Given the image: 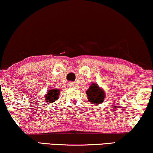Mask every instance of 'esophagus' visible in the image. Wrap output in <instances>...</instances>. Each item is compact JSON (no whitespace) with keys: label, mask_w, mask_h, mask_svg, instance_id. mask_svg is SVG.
Listing matches in <instances>:
<instances>
[{"label":"esophagus","mask_w":153,"mask_h":153,"mask_svg":"<svg viewBox=\"0 0 153 153\" xmlns=\"http://www.w3.org/2000/svg\"><path fill=\"white\" fill-rule=\"evenodd\" d=\"M68 86H69V87H70V88H73L74 86V84L73 82H69V84H68Z\"/></svg>","instance_id":"obj_1"}]
</instances>
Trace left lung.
I'll return each mask as SVG.
<instances>
[{
  "label": "left lung",
  "instance_id": "8db88e82",
  "mask_svg": "<svg viewBox=\"0 0 153 153\" xmlns=\"http://www.w3.org/2000/svg\"><path fill=\"white\" fill-rule=\"evenodd\" d=\"M86 93L87 95L88 102H90L92 105H98L102 104L106 97L103 88L100 87L96 83L90 84L89 88L86 91Z\"/></svg>",
  "mask_w": 153,
  "mask_h": 153
}]
</instances>
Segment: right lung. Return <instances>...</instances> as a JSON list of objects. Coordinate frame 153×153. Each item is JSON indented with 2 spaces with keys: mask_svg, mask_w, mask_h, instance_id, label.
I'll return each instance as SVG.
<instances>
[{
  "mask_svg": "<svg viewBox=\"0 0 153 153\" xmlns=\"http://www.w3.org/2000/svg\"><path fill=\"white\" fill-rule=\"evenodd\" d=\"M51 88V87H50ZM47 91V94L45 95V99L46 102H49L52 103L56 100H58L59 95H60V89H57V88H51Z\"/></svg>",
  "mask_w": 153,
  "mask_h": 153,
  "instance_id": "obj_1",
  "label": "right lung"
}]
</instances>
